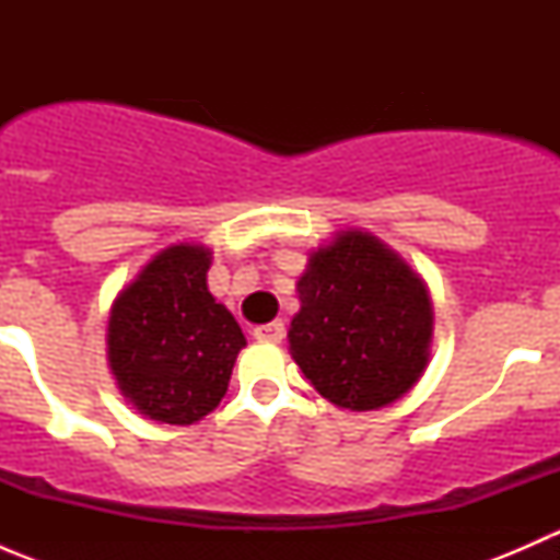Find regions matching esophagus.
I'll use <instances>...</instances> for the list:
<instances>
[{
  "label": "esophagus",
  "instance_id": "esophagus-1",
  "mask_svg": "<svg viewBox=\"0 0 560 560\" xmlns=\"http://www.w3.org/2000/svg\"><path fill=\"white\" fill-rule=\"evenodd\" d=\"M254 338H257V341L279 343L281 338H284V322L276 319V322H270V325H259V327H254Z\"/></svg>",
  "mask_w": 560,
  "mask_h": 560
}]
</instances>
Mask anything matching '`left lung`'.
<instances>
[{
    "label": "left lung",
    "instance_id": "8db88e82",
    "mask_svg": "<svg viewBox=\"0 0 560 560\" xmlns=\"http://www.w3.org/2000/svg\"><path fill=\"white\" fill-rule=\"evenodd\" d=\"M301 312L290 354L322 398L374 411L404 398L431 358L433 303L425 279L365 230H338L298 276Z\"/></svg>",
    "mask_w": 560,
    "mask_h": 560
}]
</instances>
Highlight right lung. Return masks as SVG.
Instances as JSON below:
<instances>
[{
    "label": "right lung",
    "instance_id": "obj_1",
    "mask_svg": "<svg viewBox=\"0 0 560 560\" xmlns=\"http://www.w3.org/2000/svg\"><path fill=\"white\" fill-rule=\"evenodd\" d=\"M211 248L180 241L156 252L116 295L107 365L143 417L195 425L224 398L246 336L208 290Z\"/></svg>",
    "mask_w": 560,
    "mask_h": 560
}]
</instances>
